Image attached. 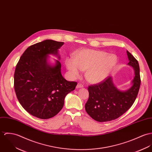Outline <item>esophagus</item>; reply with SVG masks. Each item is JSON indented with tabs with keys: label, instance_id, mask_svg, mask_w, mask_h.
I'll return each mask as SVG.
<instances>
[{
	"label": "esophagus",
	"instance_id": "34e87169",
	"mask_svg": "<svg viewBox=\"0 0 152 152\" xmlns=\"http://www.w3.org/2000/svg\"><path fill=\"white\" fill-rule=\"evenodd\" d=\"M84 87V86L81 83H78L77 86H76V88H83Z\"/></svg>",
	"mask_w": 152,
	"mask_h": 152
}]
</instances>
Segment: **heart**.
I'll return each mask as SVG.
<instances>
[{
    "label": "heart",
    "instance_id": "b5f03b06",
    "mask_svg": "<svg viewBox=\"0 0 152 152\" xmlns=\"http://www.w3.org/2000/svg\"><path fill=\"white\" fill-rule=\"evenodd\" d=\"M117 58L104 51L83 49L76 51L74 58L68 57L65 65L73 77L86 70L85 76L91 83H99L105 79L115 68Z\"/></svg>",
    "mask_w": 152,
    "mask_h": 152
}]
</instances>
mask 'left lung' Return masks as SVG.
Returning a JSON list of instances; mask_svg holds the SVG:
<instances>
[{
	"mask_svg": "<svg viewBox=\"0 0 152 152\" xmlns=\"http://www.w3.org/2000/svg\"><path fill=\"white\" fill-rule=\"evenodd\" d=\"M128 65L133 67L135 76L132 86L126 91H120L108 76L97 84L89 86V97L85 104L87 113L99 122H107L119 118L127 111L135 102L140 85V70L137 61L128 51Z\"/></svg>",
	"mask_w": 152,
	"mask_h": 152,
	"instance_id": "obj_1",
	"label": "left lung"
}]
</instances>
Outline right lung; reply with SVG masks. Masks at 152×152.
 <instances>
[{"mask_svg":"<svg viewBox=\"0 0 152 152\" xmlns=\"http://www.w3.org/2000/svg\"><path fill=\"white\" fill-rule=\"evenodd\" d=\"M63 42L47 39L30 46L17 63L14 87L21 106L40 119L55 116L63 108L66 96L75 89L76 82H69L61 74V64L48 62L49 54L58 56ZM59 59H60L58 56Z\"/></svg>","mask_w":152,"mask_h":152,"instance_id":"obj_1","label":"right lung"}]
</instances>
